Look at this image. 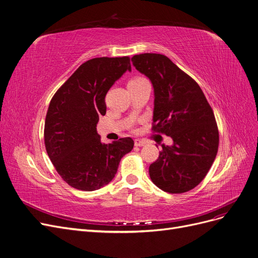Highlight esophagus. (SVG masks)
<instances>
[{
	"label": "esophagus",
	"mask_w": 258,
	"mask_h": 258,
	"mask_svg": "<svg viewBox=\"0 0 258 258\" xmlns=\"http://www.w3.org/2000/svg\"><path fill=\"white\" fill-rule=\"evenodd\" d=\"M135 145L138 146V147H141V146H145L146 145V141L144 140H140V139H137L135 140Z\"/></svg>",
	"instance_id": "obj_1"
}]
</instances>
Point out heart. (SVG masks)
<instances>
[{"label": "heart", "instance_id": "b5f03b06", "mask_svg": "<svg viewBox=\"0 0 258 258\" xmlns=\"http://www.w3.org/2000/svg\"><path fill=\"white\" fill-rule=\"evenodd\" d=\"M144 81H147V80L143 77H135L129 81V84H138V82H144Z\"/></svg>", "mask_w": 258, "mask_h": 258}]
</instances>
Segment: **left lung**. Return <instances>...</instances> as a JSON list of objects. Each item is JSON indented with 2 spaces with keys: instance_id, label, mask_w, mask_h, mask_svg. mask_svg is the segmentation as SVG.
<instances>
[{
  "instance_id": "1",
  "label": "left lung",
  "mask_w": 258,
  "mask_h": 258,
  "mask_svg": "<svg viewBox=\"0 0 258 258\" xmlns=\"http://www.w3.org/2000/svg\"><path fill=\"white\" fill-rule=\"evenodd\" d=\"M131 61L153 86L152 130L173 141L171 146L162 145L149 166L150 179L166 192H186L205 178L218 151L213 109L197 82L168 57L145 53Z\"/></svg>"
}]
</instances>
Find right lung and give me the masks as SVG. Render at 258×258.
Masks as SVG:
<instances>
[{
    "mask_svg": "<svg viewBox=\"0 0 258 258\" xmlns=\"http://www.w3.org/2000/svg\"><path fill=\"white\" fill-rule=\"evenodd\" d=\"M126 71L129 57H100L82 63L51 98L45 117L48 157L70 186L92 191L114 178L120 159L135 145L131 138L100 142L96 125L106 114L105 97Z\"/></svg>",
    "mask_w": 258,
    "mask_h": 258,
    "instance_id": "add662e5",
    "label": "right lung"
}]
</instances>
